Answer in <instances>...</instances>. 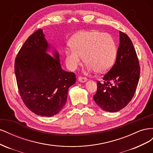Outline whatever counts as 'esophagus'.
<instances>
[{
    "label": "esophagus",
    "instance_id": "obj_1",
    "mask_svg": "<svg viewBox=\"0 0 153 153\" xmlns=\"http://www.w3.org/2000/svg\"><path fill=\"white\" fill-rule=\"evenodd\" d=\"M78 80L80 83H84L87 81V78L84 77H79L78 78Z\"/></svg>",
    "mask_w": 153,
    "mask_h": 153
}]
</instances>
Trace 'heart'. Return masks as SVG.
Instances as JSON below:
<instances>
[{
  "mask_svg": "<svg viewBox=\"0 0 153 153\" xmlns=\"http://www.w3.org/2000/svg\"><path fill=\"white\" fill-rule=\"evenodd\" d=\"M71 46L72 48L65 50L66 65L70 70L80 66L84 58L88 73H105L116 59L117 49L113 37L97 30L79 32L73 37Z\"/></svg>",
  "mask_w": 153,
  "mask_h": 153,
  "instance_id": "1",
  "label": "heart"
}]
</instances>
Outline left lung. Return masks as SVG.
Instances as JSON below:
<instances>
[{
	"instance_id": "left-lung-1",
	"label": "left lung",
	"mask_w": 153,
	"mask_h": 153,
	"mask_svg": "<svg viewBox=\"0 0 153 153\" xmlns=\"http://www.w3.org/2000/svg\"><path fill=\"white\" fill-rule=\"evenodd\" d=\"M140 68L135 48L127 34L119 32L116 61L105 75L104 83L97 82L93 96L96 103L105 111L115 112L124 108L135 94Z\"/></svg>"
}]
</instances>
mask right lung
Masks as SVG:
<instances>
[{
  "label": "right lung",
  "instance_id": "add662e5",
  "mask_svg": "<svg viewBox=\"0 0 153 153\" xmlns=\"http://www.w3.org/2000/svg\"><path fill=\"white\" fill-rule=\"evenodd\" d=\"M50 51L52 56L48 53ZM15 73L23 101L41 116L57 114L66 105L69 88L76 82L75 73L62 69L58 52L48 43L42 29L30 36L22 46Z\"/></svg>",
  "mask_w": 153,
  "mask_h": 153
}]
</instances>
